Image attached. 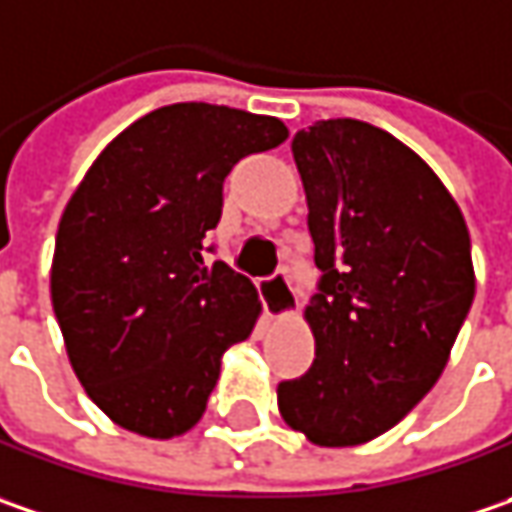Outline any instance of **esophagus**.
<instances>
[{"label":"esophagus","mask_w":512,"mask_h":512,"mask_svg":"<svg viewBox=\"0 0 512 512\" xmlns=\"http://www.w3.org/2000/svg\"><path fill=\"white\" fill-rule=\"evenodd\" d=\"M260 298H263V309H266V315H269L272 321L292 315L300 306L298 295H295L292 283H289V278H286L283 272L272 275V278L260 286Z\"/></svg>","instance_id":"34e87169"}]
</instances>
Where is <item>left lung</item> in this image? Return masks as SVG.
Returning a JSON list of instances; mask_svg holds the SVG:
<instances>
[{
	"instance_id": "left-lung-1",
	"label": "left lung",
	"mask_w": 512,
	"mask_h": 512,
	"mask_svg": "<svg viewBox=\"0 0 512 512\" xmlns=\"http://www.w3.org/2000/svg\"><path fill=\"white\" fill-rule=\"evenodd\" d=\"M315 263L306 375L278 387L283 421L318 447L392 430L433 389L476 295L464 214L410 145L361 120L292 140Z\"/></svg>"
}]
</instances>
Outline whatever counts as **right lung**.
Instances as JSON below:
<instances>
[{
    "mask_svg": "<svg viewBox=\"0 0 512 512\" xmlns=\"http://www.w3.org/2000/svg\"><path fill=\"white\" fill-rule=\"evenodd\" d=\"M289 128L229 105L177 102L100 151L56 229L51 303L68 361L117 427L145 438L203 418L229 346L260 318L255 283L206 263L237 160Z\"/></svg>",
    "mask_w": 512,
    "mask_h": 512,
    "instance_id": "1",
    "label": "right lung"
}]
</instances>
